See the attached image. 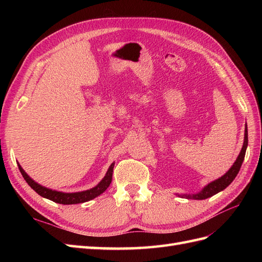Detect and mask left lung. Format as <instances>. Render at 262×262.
<instances>
[{
    "label": "left lung",
    "mask_w": 262,
    "mask_h": 262,
    "mask_svg": "<svg viewBox=\"0 0 262 262\" xmlns=\"http://www.w3.org/2000/svg\"><path fill=\"white\" fill-rule=\"evenodd\" d=\"M247 145H248V131H247V125H246L243 148L241 150L238 157H237L236 162L231 167V169H229L224 176H222L221 178L210 182V184L207 187L203 188L201 192L196 193V194H192V195H186L188 199H190V198H192V199H195V200L207 199V198H210L214 194H216L217 192L222 191V190H224L227 186L231 185V182L235 179V177L237 176V173H238V171L242 167V164L244 162L245 154H246V148H247Z\"/></svg>",
    "instance_id": "obj_1"
}]
</instances>
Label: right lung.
<instances>
[{
    "label": "right lung",
    "mask_w": 262,
    "mask_h": 262,
    "mask_svg": "<svg viewBox=\"0 0 262 262\" xmlns=\"http://www.w3.org/2000/svg\"><path fill=\"white\" fill-rule=\"evenodd\" d=\"M114 166L115 163H113L110 165V167L106 173V176L102 178V180L99 182V184L94 187L90 190H86V191H82V192H74V193H64V192H60V191H55V190H51L46 187H42L37 182H35L33 179H31L27 173L24 171V169L21 168V166L18 165L19 171L23 175L24 179L26 180L27 184L33 188L35 191L46 199H49L55 203H60V204H76V203H83L86 201H90L94 198L98 196L99 194H101L105 190L109 187L110 182L113 180V171H114Z\"/></svg>",
    "instance_id": "right-lung-1"
}]
</instances>
